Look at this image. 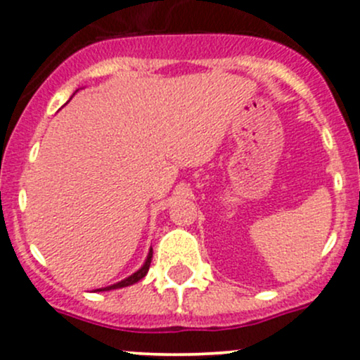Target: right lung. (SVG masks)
<instances>
[{
    "label": "right lung",
    "instance_id": "1",
    "mask_svg": "<svg viewBox=\"0 0 360 360\" xmlns=\"http://www.w3.org/2000/svg\"><path fill=\"white\" fill-rule=\"evenodd\" d=\"M151 258H153V248H151V250H149V253H148V258H146L144 265H142V267L139 269L137 273H134V274H131V276H128L127 280L120 281V283H116V285H110V287H105V288H98V292H102V290H114V288H123V287H130V285H134V283H137V281H141L142 278H144L146 274H148V271H149V265H151Z\"/></svg>",
    "mask_w": 360,
    "mask_h": 360
}]
</instances>
